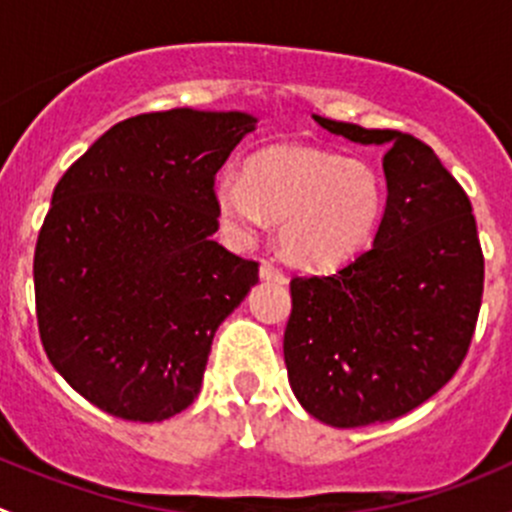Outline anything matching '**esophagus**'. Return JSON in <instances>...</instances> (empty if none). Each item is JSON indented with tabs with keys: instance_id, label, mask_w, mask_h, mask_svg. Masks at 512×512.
<instances>
[{
	"instance_id": "1",
	"label": "esophagus",
	"mask_w": 512,
	"mask_h": 512,
	"mask_svg": "<svg viewBox=\"0 0 512 512\" xmlns=\"http://www.w3.org/2000/svg\"><path fill=\"white\" fill-rule=\"evenodd\" d=\"M260 277L262 280H272V282H287L285 270H282V267H277L272 260H262Z\"/></svg>"
}]
</instances>
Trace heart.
<instances>
[{"label": "heart", "instance_id": "b5f03b06", "mask_svg": "<svg viewBox=\"0 0 512 512\" xmlns=\"http://www.w3.org/2000/svg\"><path fill=\"white\" fill-rule=\"evenodd\" d=\"M386 188L364 158L307 146H275L257 153L247 178L220 173L215 205L240 237L280 223L285 255L309 270L339 265L366 245L384 213Z\"/></svg>", "mask_w": 512, "mask_h": 512}]
</instances>
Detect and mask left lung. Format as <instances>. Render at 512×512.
I'll list each match as a JSON object with an SVG mask.
<instances>
[{
	"instance_id": "8db88e82",
	"label": "left lung",
	"mask_w": 512,
	"mask_h": 512,
	"mask_svg": "<svg viewBox=\"0 0 512 512\" xmlns=\"http://www.w3.org/2000/svg\"><path fill=\"white\" fill-rule=\"evenodd\" d=\"M356 143H389L374 247L332 275L292 277L285 364L299 404L339 428L399 418L466 359L485 262L471 200L431 146L314 116Z\"/></svg>"
}]
</instances>
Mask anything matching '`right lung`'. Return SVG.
I'll use <instances>...</instances> for the list:
<instances>
[{
	"label": "right lung",
	"mask_w": 512,
	"mask_h": 512,
	"mask_svg": "<svg viewBox=\"0 0 512 512\" xmlns=\"http://www.w3.org/2000/svg\"><path fill=\"white\" fill-rule=\"evenodd\" d=\"M247 113H141L61 175L34 250L36 324L61 376L98 409L163 421L193 404L220 322L260 262L213 240L215 173Z\"/></svg>",
	"instance_id": "add662e5"
}]
</instances>
